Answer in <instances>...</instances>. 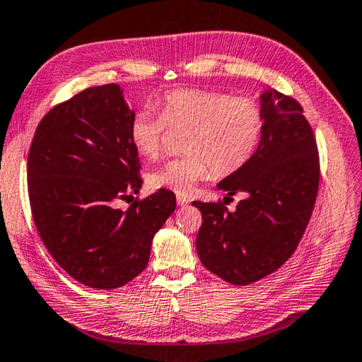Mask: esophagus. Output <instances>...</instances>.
I'll list each match as a JSON object with an SVG mask.
<instances>
[{
  "label": "esophagus",
  "instance_id": "esophagus-1",
  "mask_svg": "<svg viewBox=\"0 0 362 362\" xmlns=\"http://www.w3.org/2000/svg\"><path fill=\"white\" fill-rule=\"evenodd\" d=\"M176 202H177V205H180V206H186L189 204V199L185 197V195H177Z\"/></svg>",
  "mask_w": 362,
  "mask_h": 362
}]
</instances>
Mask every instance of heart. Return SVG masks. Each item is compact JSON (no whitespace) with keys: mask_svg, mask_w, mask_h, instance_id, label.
Returning <instances> with one entry per match:
<instances>
[{"mask_svg":"<svg viewBox=\"0 0 362 362\" xmlns=\"http://www.w3.org/2000/svg\"><path fill=\"white\" fill-rule=\"evenodd\" d=\"M264 111L251 97L206 88H176L158 101V114L139 110L130 120L129 138L139 156L156 160L162 156L167 129L186 130L181 149L149 175L154 189L189 195L200 181L214 173L226 177L243 168L261 141Z\"/></svg>","mask_w":362,"mask_h":362,"instance_id":"1","label":"heart"}]
</instances>
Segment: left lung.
I'll use <instances>...</instances> for the list:
<instances>
[{
    "mask_svg": "<svg viewBox=\"0 0 362 362\" xmlns=\"http://www.w3.org/2000/svg\"><path fill=\"white\" fill-rule=\"evenodd\" d=\"M261 100L265 124L255 156L218 185L229 197L192 202L204 218L195 240L202 264L237 286L274 274L294 255L320 187L318 146L299 101L275 88ZM238 192L247 197L229 212L225 200Z\"/></svg>",
    "mask_w": 362,
    "mask_h": 362,
    "instance_id": "left-lung-1",
    "label": "left lung"
}]
</instances>
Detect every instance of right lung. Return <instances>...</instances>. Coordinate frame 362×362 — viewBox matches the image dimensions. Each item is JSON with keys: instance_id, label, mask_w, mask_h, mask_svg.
<instances>
[{"instance_id": "obj_1", "label": "right lung", "mask_w": 362, "mask_h": 362, "mask_svg": "<svg viewBox=\"0 0 362 362\" xmlns=\"http://www.w3.org/2000/svg\"><path fill=\"white\" fill-rule=\"evenodd\" d=\"M132 110L117 84L88 87L54 106L28 152V197L50 256L76 281L116 289L146 269L156 232L176 208L171 191L117 200L141 189L129 138Z\"/></svg>"}]
</instances>
